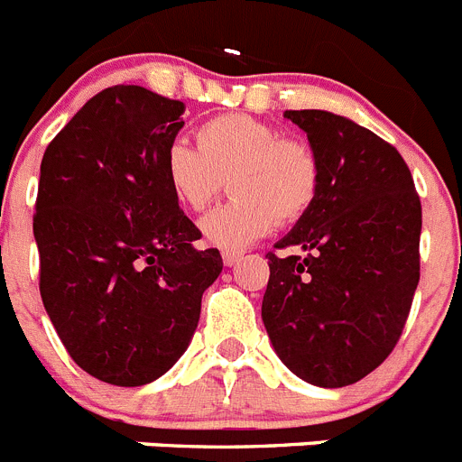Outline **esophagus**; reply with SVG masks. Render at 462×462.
<instances>
[{"mask_svg": "<svg viewBox=\"0 0 462 462\" xmlns=\"http://www.w3.org/2000/svg\"><path fill=\"white\" fill-rule=\"evenodd\" d=\"M222 261H224V266H236V263L240 261V254L238 252H224Z\"/></svg>", "mask_w": 462, "mask_h": 462, "instance_id": "esophagus-1", "label": "esophagus"}]
</instances>
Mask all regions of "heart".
<instances>
[{"mask_svg":"<svg viewBox=\"0 0 462 462\" xmlns=\"http://www.w3.org/2000/svg\"><path fill=\"white\" fill-rule=\"evenodd\" d=\"M196 150L169 145L162 173L173 201L203 212L222 191L234 199L201 222L203 238L219 250H243L273 224H296L321 189L319 157L308 143L245 113H228L196 129Z\"/></svg>","mask_w":462,"mask_h":462,"instance_id":"heart-1","label":"heart"}]
</instances>
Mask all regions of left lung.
<instances>
[{
  "mask_svg": "<svg viewBox=\"0 0 462 462\" xmlns=\"http://www.w3.org/2000/svg\"><path fill=\"white\" fill-rule=\"evenodd\" d=\"M319 157L317 203L268 252L261 317L282 363L340 389L398 345L419 284L421 201L405 159L365 126L326 110H284Z\"/></svg>",
  "mask_w": 462,
  "mask_h": 462,
  "instance_id": "8db88e82",
  "label": "left lung"
}]
</instances>
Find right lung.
<instances>
[{
    "label": "right lung",
    "mask_w": 462,
    "mask_h": 462,
    "mask_svg": "<svg viewBox=\"0 0 462 462\" xmlns=\"http://www.w3.org/2000/svg\"><path fill=\"white\" fill-rule=\"evenodd\" d=\"M182 113V101L113 85L41 159V300L69 356L116 386L154 382L182 356L222 273L219 250H196L201 231L162 173Z\"/></svg>",
    "instance_id": "obj_1"
}]
</instances>
